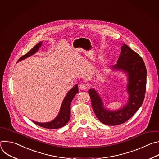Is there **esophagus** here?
<instances>
[{
    "label": "esophagus",
    "instance_id": "1",
    "mask_svg": "<svg viewBox=\"0 0 159 159\" xmlns=\"http://www.w3.org/2000/svg\"><path fill=\"white\" fill-rule=\"evenodd\" d=\"M79 87L81 90H85L87 89V85L85 84H81L80 85H79Z\"/></svg>",
    "mask_w": 159,
    "mask_h": 159
}]
</instances>
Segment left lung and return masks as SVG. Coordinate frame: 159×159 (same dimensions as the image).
<instances>
[{"label": "left lung", "mask_w": 159, "mask_h": 159, "mask_svg": "<svg viewBox=\"0 0 159 159\" xmlns=\"http://www.w3.org/2000/svg\"><path fill=\"white\" fill-rule=\"evenodd\" d=\"M113 71L124 72L128 79L126 92L128 99L118 110H110L104 106L99 93L94 88L89 90L93 109L98 120L104 125L115 126L128 121L143 104L147 84V69L142 57L126 44L121 47L117 63L111 67Z\"/></svg>", "instance_id": "left-lung-1"}]
</instances>
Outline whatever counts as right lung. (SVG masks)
<instances>
[{
    "mask_svg": "<svg viewBox=\"0 0 159 159\" xmlns=\"http://www.w3.org/2000/svg\"><path fill=\"white\" fill-rule=\"evenodd\" d=\"M42 43L43 41H40L39 43H38L27 54L21 57L19 59L18 61L25 60L36 53L38 51L39 48L41 47ZM78 85L76 84L68 92V93L64 98L57 116L52 121L47 123H39L34 121H33V122H34L36 125L39 126L52 129L63 127L68 123V121H69L70 118V104L74 96L76 94L78 93Z\"/></svg>",
    "mask_w": 159,
    "mask_h": 159,
    "instance_id": "add662e5",
    "label": "right lung"
}]
</instances>
